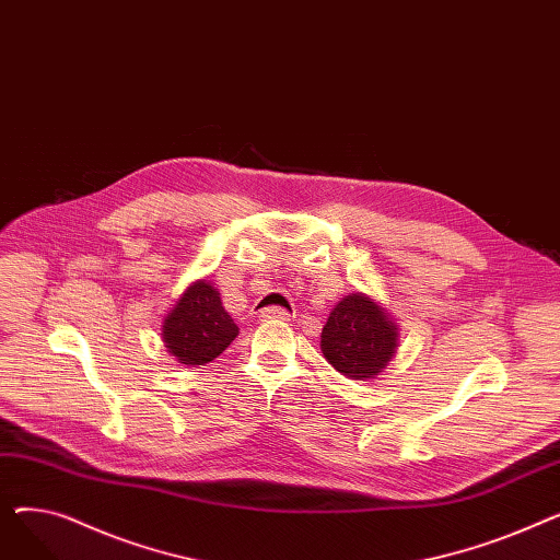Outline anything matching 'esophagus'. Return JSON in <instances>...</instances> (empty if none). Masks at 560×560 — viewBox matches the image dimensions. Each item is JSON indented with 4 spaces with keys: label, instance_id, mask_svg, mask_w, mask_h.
I'll return each mask as SVG.
<instances>
[{
    "label": "esophagus",
    "instance_id": "34e87169",
    "mask_svg": "<svg viewBox=\"0 0 560 560\" xmlns=\"http://www.w3.org/2000/svg\"><path fill=\"white\" fill-rule=\"evenodd\" d=\"M290 311L279 308V306H270V308H262L260 311V319H288Z\"/></svg>",
    "mask_w": 560,
    "mask_h": 560
}]
</instances>
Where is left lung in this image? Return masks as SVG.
I'll list each match as a JSON object with an SVG mask.
<instances>
[{
    "label": "left lung",
    "mask_w": 560,
    "mask_h": 560,
    "mask_svg": "<svg viewBox=\"0 0 560 560\" xmlns=\"http://www.w3.org/2000/svg\"><path fill=\"white\" fill-rule=\"evenodd\" d=\"M397 338L393 317L365 292H351L329 313L319 347L340 374L368 381L395 357Z\"/></svg>",
    "instance_id": "left-lung-1"
}]
</instances>
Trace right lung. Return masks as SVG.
<instances>
[{
  "label": "right lung",
  "instance_id": "1",
  "mask_svg": "<svg viewBox=\"0 0 560 560\" xmlns=\"http://www.w3.org/2000/svg\"><path fill=\"white\" fill-rule=\"evenodd\" d=\"M238 336V327L224 311L220 292L206 279L186 288L163 319V342L184 365H206L218 359Z\"/></svg>",
  "mask_w": 560,
  "mask_h": 560
}]
</instances>
